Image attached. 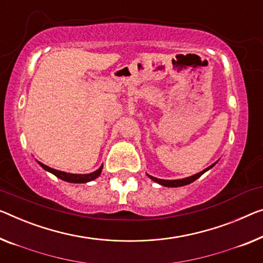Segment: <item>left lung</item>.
<instances>
[{
  "mask_svg": "<svg viewBox=\"0 0 263 263\" xmlns=\"http://www.w3.org/2000/svg\"><path fill=\"white\" fill-rule=\"evenodd\" d=\"M215 164L214 163L213 165H210L209 167H206L205 170H203L201 172H198V174H196L194 176H190V177H186V178H183V179H175V181H166V179H159V178H156V177H152V176L148 175V177H150L152 181H155L156 183L160 184V185H164V186H170V187H177V186H183V185H187V184L193 183L194 181H196V179L201 177V176L204 174L205 171H208L209 169H211Z\"/></svg>",
  "mask_w": 263,
  "mask_h": 263,
  "instance_id": "left-lung-1",
  "label": "left lung"
}]
</instances>
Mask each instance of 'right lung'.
Wrapping results in <instances>:
<instances>
[{
    "label": "right lung",
    "mask_w": 263,
    "mask_h": 263,
    "mask_svg": "<svg viewBox=\"0 0 263 263\" xmlns=\"http://www.w3.org/2000/svg\"><path fill=\"white\" fill-rule=\"evenodd\" d=\"M40 164V166L44 167L46 171H49L52 172L53 175H55L57 177H59L62 181H66V182H69V183H87L89 181H93V179H96L97 177H99L100 174H101V170H103V165H101L99 169L94 172H91V174H87V175H76V174H67V172H64V171H59L55 169H52V167L45 165V164H42L40 162H37Z\"/></svg>",
    "instance_id": "right-lung-1"
}]
</instances>
